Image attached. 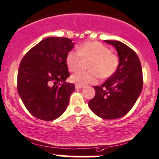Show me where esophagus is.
I'll use <instances>...</instances> for the list:
<instances>
[{
	"label": "esophagus",
	"mask_w": 159,
	"mask_h": 159,
	"mask_svg": "<svg viewBox=\"0 0 159 159\" xmlns=\"http://www.w3.org/2000/svg\"><path fill=\"white\" fill-rule=\"evenodd\" d=\"M75 87H76V89H81V88H83V86H82V85H79V84H76L75 85Z\"/></svg>",
	"instance_id": "34e87169"
}]
</instances>
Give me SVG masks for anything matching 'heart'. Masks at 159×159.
<instances>
[{
  "label": "heart",
  "instance_id": "b5f03b06",
  "mask_svg": "<svg viewBox=\"0 0 159 159\" xmlns=\"http://www.w3.org/2000/svg\"><path fill=\"white\" fill-rule=\"evenodd\" d=\"M82 59H90L88 71H79L71 76V80L76 84L84 85L94 83L99 76L103 79L112 76L118 68V56L110 52L104 45L98 42H84L78 48V51H70L66 57V63L70 72L79 70Z\"/></svg>",
  "mask_w": 159,
  "mask_h": 159
}]
</instances>
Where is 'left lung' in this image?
<instances>
[{
  "label": "left lung",
  "mask_w": 159,
  "mask_h": 159,
  "mask_svg": "<svg viewBox=\"0 0 159 159\" xmlns=\"http://www.w3.org/2000/svg\"><path fill=\"white\" fill-rule=\"evenodd\" d=\"M118 53L117 71L101 86H95V97L89 100V108L103 119H117L128 114L138 100L143 86V74L138 55L119 41L105 40Z\"/></svg>",
  "instance_id": "8db88e82"
}]
</instances>
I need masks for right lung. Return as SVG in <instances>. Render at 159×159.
<instances>
[{
    "mask_svg": "<svg viewBox=\"0 0 159 159\" xmlns=\"http://www.w3.org/2000/svg\"><path fill=\"white\" fill-rule=\"evenodd\" d=\"M68 38L49 37L31 48L21 59L18 73V92L34 117L53 120L63 114L75 90L66 57L73 48ZM62 84H61V83Z\"/></svg>",
    "mask_w": 159,
    "mask_h": 159,
    "instance_id": "right-lung-1",
    "label": "right lung"
}]
</instances>
